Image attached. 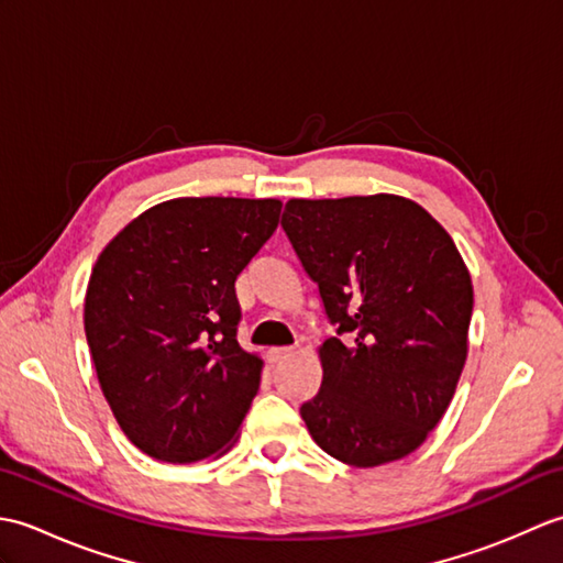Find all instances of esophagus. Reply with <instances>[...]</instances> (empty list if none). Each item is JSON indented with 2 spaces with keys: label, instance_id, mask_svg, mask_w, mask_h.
<instances>
[{
  "label": "esophagus",
  "instance_id": "obj_1",
  "mask_svg": "<svg viewBox=\"0 0 563 563\" xmlns=\"http://www.w3.org/2000/svg\"><path fill=\"white\" fill-rule=\"evenodd\" d=\"M292 355V349H271L268 351V361L271 363H280V361H285V357H290Z\"/></svg>",
  "mask_w": 563,
  "mask_h": 563
}]
</instances>
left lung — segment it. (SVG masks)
<instances>
[{"label": "left lung", "mask_w": 563, "mask_h": 563, "mask_svg": "<svg viewBox=\"0 0 563 563\" xmlns=\"http://www.w3.org/2000/svg\"><path fill=\"white\" fill-rule=\"evenodd\" d=\"M283 230L336 327L300 406L309 435L351 466L406 457L445 416L470 351L474 288L457 246L391 194L290 198Z\"/></svg>", "instance_id": "8db88e82"}]
</instances>
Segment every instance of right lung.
Segmentation results:
<instances>
[{
	"label": "right lung",
	"mask_w": 563,
	"mask_h": 563,
	"mask_svg": "<svg viewBox=\"0 0 563 563\" xmlns=\"http://www.w3.org/2000/svg\"><path fill=\"white\" fill-rule=\"evenodd\" d=\"M278 198H174L103 246L84 331L128 440L172 464L230 450L263 361L236 341V275L280 220Z\"/></svg>",
	"instance_id": "add662e5"
}]
</instances>
